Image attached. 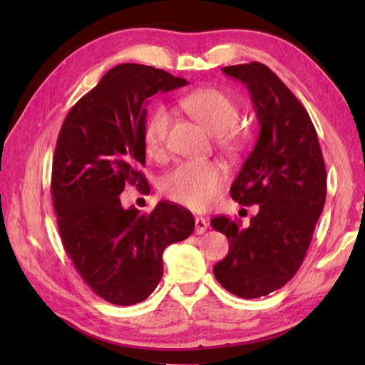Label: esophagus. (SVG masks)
Masks as SVG:
<instances>
[{
  "instance_id": "esophagus-1",
  "label": "esophagus",
  "mask_w": 365,
  "mask_h": 365,
  "mask_svg": "<svg viewBox=\"0 0 365 365\" xmlns=\"http://www.w3.org/2000/svg\"><path fill=\"white\" fill-rule=\"evenodd\" d=\"M195 224H196V234H199V235L204 234L208 227V222L205 218H202V216H196Z\"/></svg>"
}]
</instances>
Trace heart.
I'll use <instances>...</instances> for the list:
<instances>
[{"label":"heart","instance_id":"heart-1","mask_svg":"<svg viewBox=\"0 0 365 365\" xmlns=\"http://www.w3.org/2000/svg\"><path fill=\"white\" fill-rule=\"evenodd\" d=\"M182 105L212 135L218 136L220 145L229 153H237L243 147V138L235 130L240 119L237 103L220 89H199L182 100ZM170 125V113L165 105L155 106L143 128L145 150L152 157H160L166 149ZM227 174L218 163L187 161L169 173L163 182V191L174 202L205 210L210 207L226 182Z\"/></svg>","mask_w":365,"mask_h":365}]
</instances>
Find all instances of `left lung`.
Instances as JSON below:
<instances>
[{"mask_svg": "<svg viewBox=\"0 0 365 365\" xmlns=\"http://www.w3.org/2000/svg\"><path fill=\"white\" fill-rule=\"evenodd\" d=\"M246 84L260 133L230 187L242 205H259L250 226L216 216L215 230L229 254L213 267L224 289L260 298L281 289L299 269L327 200V169L314 123L293 92L265 64L224 67Z\"/></svg>", "mask_w": 365, "mask_h": 365, "instance_id": "8db88e82", "label": "left lung"}]
</instances>
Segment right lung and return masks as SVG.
<instances>
[{
	"instance_id": "1",
	"label": "right lung",
	"mask_w": 365,
	"mask_h": 365,
	"mask_svg": "<svg viewBox=\"0 0 365 365\" xmlns=\"http://www.w3.org/2000/svg\"><path fill=\"white\" fill-rule=\"evenodd\" d=\"M188 81L160 68L119 64L76 102L61 127L51 196L64 250L83 281L115 306L144 301L163 276V251L188 238L195 218L158 202L152 213L120 204L125 185L147 190L145 106Z\"/></svg>"
}]
</instances>
